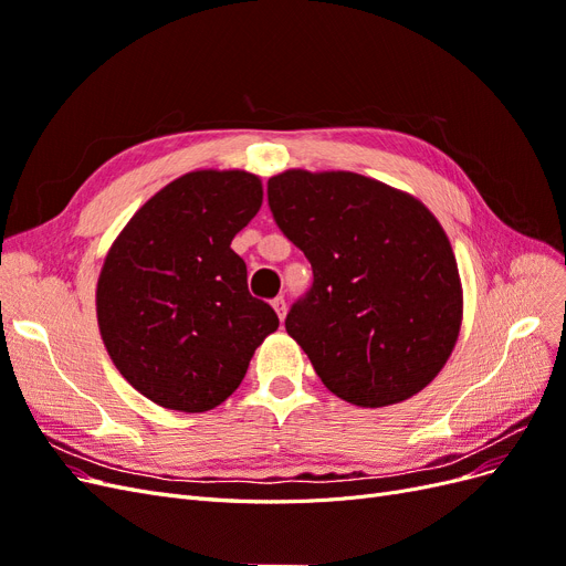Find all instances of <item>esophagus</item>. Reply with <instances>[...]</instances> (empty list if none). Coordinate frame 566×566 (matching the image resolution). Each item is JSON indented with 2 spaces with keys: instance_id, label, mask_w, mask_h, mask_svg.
Instances as JSON below:
<instances>
[{
  "instance_id": "esophagus-1",
  "label": "esophagus",
  "mask_w": 566,
  "mask_h": 566,
  "mask_svg": "<svg viewBox=\"0 0 566 566\" xmlns=\"http://www.w3.org/2000/svg\"><path fill=\"white\" fill-rule=\"evenodd\" d=\"M271 306H273V310H276L279 318L283 321V318H285V297H283V295H279V297H273V300H271Z\"/></svg>"
}]
</instances>
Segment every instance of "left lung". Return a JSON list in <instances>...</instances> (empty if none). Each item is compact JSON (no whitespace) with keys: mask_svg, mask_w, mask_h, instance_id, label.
Wrapping results in <instances>:
<instances>
[{"mask_svg":"<svg viewBox=\"0 0 566 566\" xmlns=\"http://www.w3.org/2000/svg\"><path fill=\"white\" fill-rule=\"evenodd\" d=\"M269 210L312 264L285 331L339 399L380 408L413 397L447 364L462 293L447 233L416 198L354 175L271 177Z\"/></svg>","mask_w":566,"mask_h":566,"instance_id":"1","label":"left lung"}]
</instances>
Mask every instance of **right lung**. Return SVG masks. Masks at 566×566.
<instances>
[{"label":"right lung","instance_id":"add662e5","mask_svg":"<svg viewBox=\"0 0 566 566\" xmlns=\"http://www.w3.org/2000/svg\"><path fill=\"white\" fill-rule=\"evenodd\" d=\"M260 208L254 175L202 169L167 184L113 243L96 287L101 337L123 378L158 406H219L279 328L231 250Z\"/></svg>","mask_w":566,"mask_h":566}]
</instances>
